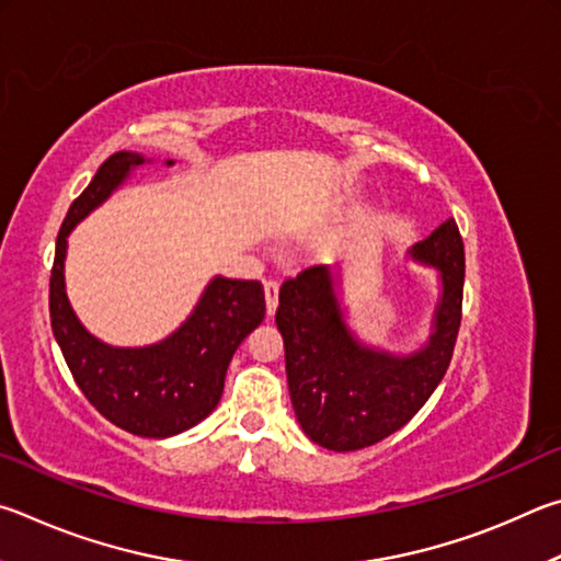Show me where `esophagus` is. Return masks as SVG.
Listing matches in <instances>:
<instances>
[{
	"mask_svg": "<svg viewBox=\"0 0 561 561\" xmlns=\"http://www.w3.org/2000/svg\"><path fill=\"white\" fill-rule=\"evenodd\" d=\"M278 283L275 280H265L263 283V290H265V310H268V316L273 318L275 310H278Z\"/></svg>",
	"mask_w": 561,
	"mask_h": 561,
	"instance_id": "obj_1",
	"label": "esophagus"
}]
</instances>
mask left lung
Segmentation results:
<instances>
[{"instance_id": "left-lung-1", "label": "left lung", "mask_w": 561, "mask_h": 561, "mask_svg": "<svg viewBox=\"0 0 561 561\" xmlns=\"http://www.w3.org/2000/svg\"><path fill=\"white\" fill-rule=\"evenodd\" d=\"M436 271L428 337L411 352L365 342L347 318L342 271L316 265L286 280L275 325L286 347L293 411L306 436L328 450H359L394 434L426 404L454 357L463 306L466 253L454 219L407 251Z\"/></svg>"}]
</instances>
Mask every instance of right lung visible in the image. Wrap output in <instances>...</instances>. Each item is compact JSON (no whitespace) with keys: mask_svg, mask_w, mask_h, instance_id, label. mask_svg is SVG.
I'll return each instance as SVG.
<instances>
[{"mask_svg":"<svg viewBox=\"0 0 561 561\" xmlns=\"http://www.w3.org/2000/svg\"><path fill=\"white\" fill-rule=\"evenodd\" d=\"M145 164H152V157L130 150L111 154L71 204L56 239L48 310L54 337L85 399L135 436L170 438L219 404L236 347L265 318V296L259 280L214 275L182 325L152 345L115 347L85 330L66 296L68 236Z\"/></svg>","mask_w":561,"mask_h":561,"instance_id":"right-lung-1","label":"right lung"}]
</instances>
